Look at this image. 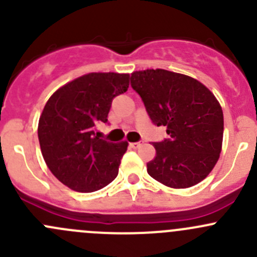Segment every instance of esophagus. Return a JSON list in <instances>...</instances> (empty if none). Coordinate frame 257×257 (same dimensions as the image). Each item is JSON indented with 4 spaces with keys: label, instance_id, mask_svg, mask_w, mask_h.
I'll return each mask as SVG.
<instances>
[{
    "label": "esophagus",
    "instance_id": "obj_1",
    "mask_svg": "<svg viewBox=\"0 0 257 257\" xmlns=\"http://www.w3.org/2000/svg\"><path fill=\"white\" fill-rule=\"evenodd\" d=\"M142 145H144V142H131V144H130V146L132 147V149H139V147H141Z\"/></svg>",
    "mask_w": 257,
    "mask_h": 257
}]
</instances>
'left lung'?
Returning <instances> with one entry per match:
<instances>
[{
	"mask_svg": "<svg viewBox=\"0 0 257 257\" xmlns=\"http://www.w3.org/2000/svg\"><path fill=\"white\" fill-rule=\"evenodd\" d=\"M131 86L152 122L166 126L170 139L154 142L156 156L147 162L152 179L171 189L201 182L220 157L223 113L214 93L196 78L172 71H135Z\"/></svg>",
	"mask_w": 257,
	"mask_h": 257,
	"instance_id": "obj_1",
	"label": "left lung"
}]
</instances>
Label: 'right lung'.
<instances>
[{"label":"right lung","mask_w":257,"mask_h":257,"mask_svg":"<svg viewBox=\"0 0 257 257\" xmlns=\"http://www.w3.org/2000/svg\"><path fill=\"white\" fill-rule=\"evenodd\" d=\"M128 73L91 72L70 81L52 93L39 120L43 160L53 176L68 189L93 192L116 179L128 146L95 135L107 122L113 97L128 88Z\"/></svg>","instance_id":"add662e5"}]
</instances>
